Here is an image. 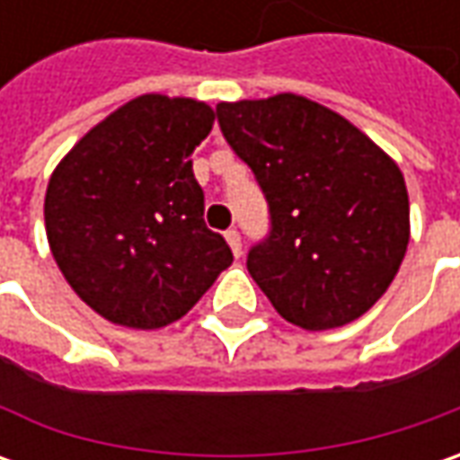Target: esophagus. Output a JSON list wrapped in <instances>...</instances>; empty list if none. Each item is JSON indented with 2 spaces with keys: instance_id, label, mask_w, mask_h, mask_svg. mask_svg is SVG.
Wrapping results in <instances>:
<instances>
[{
  "instance_id": "esophagus-1",
  "label": "esophagus",
  "mask_w": 460,
  "mask_h": 460,
  "mask_svg": "<svg viewBox=\"0 0 460 460\" xmlns=\"http://www.w3.org/2000/svg\"><path fill=\"white\" fill-rule=\"evenodd\" d=\"M225 240L230 243V248H233L235 258L243 256V240H240L238 230H227V233H225Z\"/></svg>"
}]
</instances>
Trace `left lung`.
Returning <instances> with one entry per match:
<instances>
[{"instance_id": "left-lung-1", "label": "left lung", "mask_w": 460, "mask_h": 460, "mask_svg": "<svg viewBox=\"0 0 460 460\" xmlns=\"http://www.w3.org/2000/svg\"><path fill=\"white\" fill-rule=\"evenodd\" d=\"M217 122L269 202L271 230L248 253L261 292L305 330L358 320L394 281L410 243L397 164L299 94L220 102Z\"/></svg>"}]
</instances>
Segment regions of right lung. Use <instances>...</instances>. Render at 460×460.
<instances>
[{
    "mask_svg": "<svg viewBox=\"0 0 460 460\" xmlns=\"http://www.w3.org/2000/svg\"><path fill=\"white\" fill-rule=\"evenodd\" d=\"M215 112L186 97L143 94L94 125L56 166L45 233L61 274L115 325L181 320L233 263L204 225L191 153Z\"/></svg>",
    "mask_w": 460,
    "mask_h": 460,
    "instance_id": "add662e5",
    "label": "right lung"
}]
</instances>
